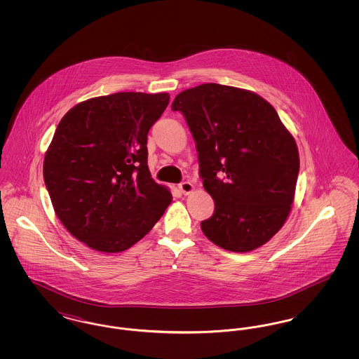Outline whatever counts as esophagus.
Instances as JSON below:
<instances>
[{"mask_svg":"<svg viewBox=\"0 0 359 359\" xmlns=\"http://www.w3.org/2000/svg\"><path fill=\"white\" fill-rule=\"evenodd\" d=\"M179 189H180L184 195H188V194H191V192L194 191V184L189 183V182H183V183L179 184Z\"/></svg>","mask_w":359,"mask_h":359,"instance_id":"34e87169","label":"esophagus"}]
</instances>
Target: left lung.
I'll return each instance as SVG.
<instances>
[{"instance_id":"1","label":"left lung","mask_w":359,"mask_h":359,"mask_svg":"<svg viewBox=\"0 0 359 359\" xmlns=\"http://www.w3.org/2000/svg\"><path fill=\"white\" fill-rule=\"evenodd\" d=\"M196 142L203 187L215 202L202 231L217 246L246 253L284 226L294 199L299 151L273 106L256 93L205 83L176 95Z\"/></svg>"}]
</instances>
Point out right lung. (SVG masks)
<instances>
[{"instance_id":"right-lung-1","label":"right lung","mask_w":359,"mask_h":359,"mask_svg":"<svg viewBox=\"0 0 359 359\" xmlns=\"http://www.w3.org/2000/svg\"><path fill=\"white\" fill-rule=\"evenodd\" d=\"M170 94L116 93L75 104L60 120L43 175L55 214L88 248L120 253L145 237L172 195L148 168V132Z\"/></svg>"}]
</instances>
